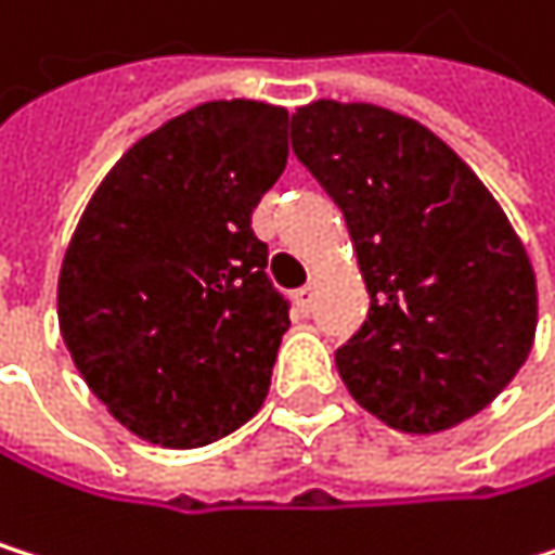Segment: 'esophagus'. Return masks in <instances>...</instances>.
Segmentation results:
<instances>
[{"label":"esophagus","instance_id":"obj_1","mask_svg":"<svg viewBox=\"0 0 555 555\" xmlns=\"http://www.w3.org/2000/svg\"><path fill=\"white\" fill-rule=\"evenodd\" d=\"M293 299H296V309H299L302 315H309V312H312V306H315V286H306V289H299Z\"/></svg>","mask_w":555,"mask_h":555}]
</instances>
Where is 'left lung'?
<instances>
[{
	"mask_svg": "<svg viewBox=\"0 0 555 555\" xmlns=\"http://www.w3.org/2000/svg\"><path fill=\"white\" fill-rule=\"evenodd\" d=\"M293 151L345 217L372 306L335 365L369 414L438 434L527 362L537 275L480 177L414 117L332 98L296 107Z\"/></svg>",
	"mask_w": 555,
	"mask_h": 555,
	"instance_id": "1",
	"label": "left lung"
}]
</instances>
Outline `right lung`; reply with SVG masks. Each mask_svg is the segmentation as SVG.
<instances>
[{
  "label": "right lung",
  "mask_w": 555,
  "mask_h": 555,
  "mask_svg": "<svg viewBox=\"0 0 555 555\" xmlns=\"http://www.w3.org/2000/svg\"><path fill=\"white\" fill-rule=\"evenodd\" d=\"M289 111L207 101L141 138L88 201L59 275V328L138 438L204 448L246 424L289 328L249 220L286 170Z\"/></svg>",
  "instance_id": "add662e5"
}]
</instances>
